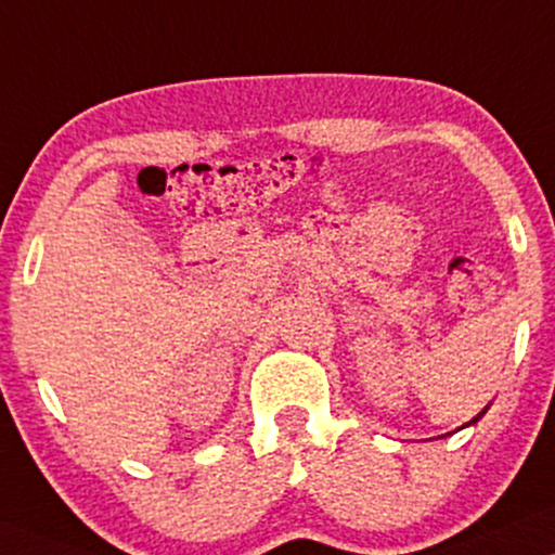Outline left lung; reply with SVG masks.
Returning <instances> with one entry per match:
<instances>
[{
    "instance_id": "left-lung-1",
    "label": "left lung",
    "mask_w": 555,
    "mask_h": 555,
    "mask_svg": "<svg viewBox=\"0 0 555 555\" xmlns=\"http://www.w3.org/2000/svg\"><path fill=\"white\" fill-rule=\"evenodd\" d=\"M483 414H487V409H483V412H481V414H478V416H474V420H470L468 424H474V422H478V420H481V416H483Z\"/></svg>"
}]
</instances>
